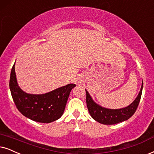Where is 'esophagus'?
<instances>
[{"instance_id":"34e87169","label":"esophagus","mask_w":154,"mask_h":154,"mask_svg":"<svg viewBox=\"0 0 154 154\" xmlns=\"http://www.w3.org/2000/svg\"><path fill=\"white\" fill-rule=\"evenodd\" d=\"M82 82V79L80 77H77L75 79V80H74V82H75V84H77V85H79V84H80Z\"/></svg>"}]
</instances>
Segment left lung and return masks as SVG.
Here are the masks:
<instances>
[{
  "label": "left lung",
  "instance_id": "obj_1",
  "mask_svg": "<svg viewBox=\"0 0 154 154\" xmlns=\"http://www.w3.org/2000/svg\"><path fill=\"white\" fill-rule=\"evenodd\" d=\"M143 89V82L140 91L135 100L129 106L122 109H107L97 104L92 100L86 89V101L88 111L91 117L99 123L106 125H112L128 120L135 113L139 104Z\"/></svg>",
  "mask_w": 154,
  "mask_h": 154
}]
</instances>
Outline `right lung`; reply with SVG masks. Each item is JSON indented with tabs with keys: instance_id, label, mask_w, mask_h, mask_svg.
<instances>
[{
	"instance_id": "right-lung-1",
	"label": "right lung",
	"mask_w": 154,
	"mask_h": 154,
	"mask_svg": "<svg viewBox=\"0 0 154 154\" xmlns=\"http://www.w3.org/2000/svg\"><path fill=\"white\" fill-rule=\"evenodd\" d=\"M75 86V84H69L45 94H28L18 86L15 64L9 82L13 100L19 112L25 117L40 123H50L61 117L69 93Z\"/></svg>"
}]
</instances>
